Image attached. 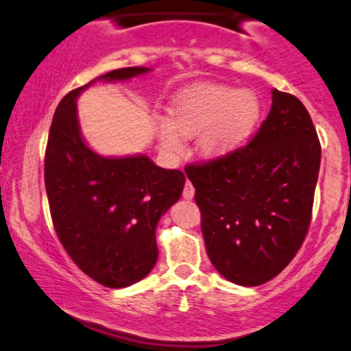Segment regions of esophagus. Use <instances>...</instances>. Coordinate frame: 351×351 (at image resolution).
<instances>
[{
  "mask_svg": "<svg viewBox=\"0 0 351 351\" xmlns=\"http://www.w3.org/2000/svg\"><path fill=\"white\" fill-rule=\"evenodd\" d=\"M193 196H194V186L191 184V181H186L183 189V197L184 199H193Z\"/></svg>",
  "mask_w": 351,
  "mask_h": 351,
  "instance_id": "34e87169",
  "label": "esophagus"
}]
</instances>
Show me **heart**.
I'll use <instances>...</instances> for the list:
<instances>
[{
  "label": "heart",
  "mask_w": 351,
  "mask_h": 351,
  "mask_svg": "<svg viewBox=\"0 0 351 351\" xmlns=\"http://www.w3.org/2000/svg\"><path fill=\"white\" fill-rule=\"evenodd\" d=\"M261 104L253 91L199 83L186 88L170 106V119L157 125L160 145L168 154L183 150V135H197V150L208 158L226 157L253 132Z\"/></svg>",
  "instance_id": "obj_1"
}]
</instances>
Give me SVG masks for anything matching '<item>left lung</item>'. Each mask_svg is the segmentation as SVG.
Returning a JSON list of instances; mask_svg holds the SVG:
<instances>
[{
    "label": "left lung",
    "instance_id": "left-lung-1",
    "mask_svg": "<svg viewBox=\"0 0 351 351\" xmlns=\"http://www.w3.org/2000/svg\"><path fill=\"white\" fill-rule=\"evenodd\" d=\"M258 132L242 149L189 165L210 263L240 286H258L289 265L306 239L320 142L296 96L273 90Z\"/></svg>",
    "mask_w": 351,
    "mask_h": 351
}]
</instances>
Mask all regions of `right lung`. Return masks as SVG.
Here are the masks:
<instances>
[{"mask_svg": "<svg viewBox=\"0 0 351 351\" xmlns=\"http://www.w3.org/2000/svg\"><path fill=\"white\" fill-rule=\"evenodd\" d=\"M147 66L112 70L70 91L55 109L45 150V191L58 239L75 265L106 288H125L158 258L155 230L180 199L183 171L165 170L147 155L103 157L80 130L77 98L90 84L125 82Z\"/></svg>", "mask_w": 351, "mask_h": 351, "instance_id": "right-lung-1", "label": "right lung"}]
</instances>
